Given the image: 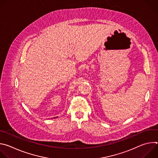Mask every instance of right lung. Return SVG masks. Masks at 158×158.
Segmentation results:
<instances>
[{
    "instance_id": "add662e5",
    "label": "right lung",
    "mask_w": 158,
    "mask_h": 158,
    "mask_svg": "<svg viewBox=\"0 0 158 158\" xmlns=\"http://www.w3.org/2000/svg\"><path fill=\"white\" fill-rule=\"evenodd\" d=\"M56 118H57V117H56Z\"/></svg>"
}]
</instances>
